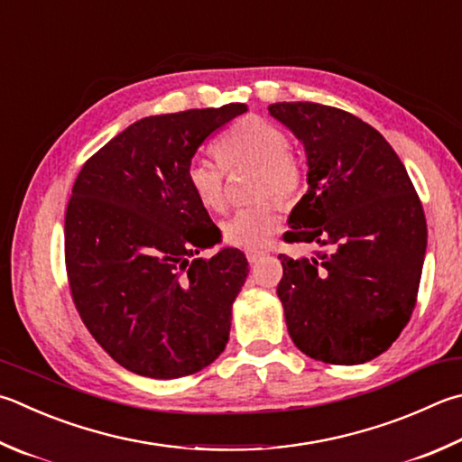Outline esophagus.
Segmentation results:
<instances>
[{"mask_svg":"<svg viewBox=\"0 0 462 462\" xmlns=\"http://www.w3.org/2000/svg\"><path fill=\"white\" fill-rule=\"evenodd\" d=\"M245 254H246V260H248V263L250 264H253V263H256V260L258 258H263V250H256V248H246L245 250Z\"/></svg>","mask_w":462,"mask_h":462,"instance_id":"34e87169","label":"esophagus"}]
</instances>
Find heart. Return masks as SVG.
<instances>
[{"mask_svg": "<svg viewBox=\"0 0 462 462\" xmlns=\"http://www.w3.org/2000/svg\"><path fill=\"white\" fill-rule=\"evenodd\" d=\"M217 162L194 159L188 165L186 180L191 194L209 212L226 208V171L254 167L253 196H273L284 204L295 202L307 186V170L291 153V139L281 127L258 116H246L224 133L216 147ZM281 224V212L273 199H260L253 206L238 208L222 222V236L232 246L260 248L271 240Z\"/></svg>", "mask_w": 462, "mask_h": 462, "instance_id": "1", "label": "heart"}]
</instances>
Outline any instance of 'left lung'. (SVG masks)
Returning a JSON list of instances; mask_svg holds the SVG:
<instances>
[{"label": "left lung", "instance_id": "obj_1", "mask_svg": "<svg viewBox=\"0 0 462 462\" xmlns=\"http://www.w3.org/2000/svg\"><path fill=\"white\" fill-rule=\"evenodd\" d=\"M268 113L303 141L309 165L282 240L321 246L311 258L279 256L289 335L319 362L365 364L416 307L429 236L422 202L396 151L356 115L319 103H274Z\"/></svg>", "mask_w": 462, "mask_h": 462}]
</instances>
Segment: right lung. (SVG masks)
Returning <instances> with one entry per match:
<instances>
[{
    "label": "right lung",
    "instance_id": "1",
    "mask_svg": "<svg viewBox=\"0 0 462 462\" xmlns=\"http://www.w3.org/2000/svg\"><path fill=\"white\" fill-rule=\"evenodd\" d=\"M145 116L82 165L64 217L70 295L92 337L133 374L173 380L204 370L228 343L248 274L238 248L199 253L220 230L188 186L198 147L246 113Z\"/></svg>",
    "mask_w": 462,
    "mask_h": 462
}]
</instances>
